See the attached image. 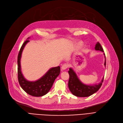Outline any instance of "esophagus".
Segmentation results:
<instances>
[{
	"mask_svg": "<svg viewBox=\"0 0 123 123\" xmlns=\"http://www.w3.org/2000/svg\"><path fill=\"white\" fill-rule=\"evenodd\" d=\"M68 66L67 64H63V65L62 66L61 68H62V70H66V69L68 68Z\"/></svg>",
	"mask_w": 123,
	"mask_h": 123,
	"instance_id": "1",
	"label": "esophagus"
}]
</instances>
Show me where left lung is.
Here are the masks:
<instances>
[{
	"mask_svg": "<svg viewBox=\"0 0 123 123\" xmlns=\"http://www.w3.org/2000/svg\"><path fill=\"white\" fill-rule=\"evenodd\" d=\"M95 49L96 50L104 52L101 44L98 42L96 44ZM104 55H105V58L104 65L106 66V62L105 53H104ZM68 73L69 74L68 87L70 91L74 95L77 97H88L93 95L97 91H98L101 87L102 83L104 81V77H103L101 82L98 84H95L93 85H86L80 81L76 73L72 68H69Z\"/></svg>",
	"mask_w": 123,
	"mask_h": 123,
	"instance_id": "8db88e82",
	"label": "left lung"
}]
</instances>
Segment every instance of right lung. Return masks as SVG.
<instances>
[{"instance_id":"add662e5","label":"right lung","mask_w":123,"mask_h":123,"mask_svg":"<svg viewBox=\"0 0 123 123\" xmlns=\"http://www.w3.org/2000/svg\"><path fill=\"white\" fill-rule=\"evenodd\" d=\"M29 37L27 38L19 52L17 58L18 64V79L19 84L24 91L29 95L34 97H41L46 95L52 86L56 78L60 74V66L50 69L47 73L41 78L35 81H29L26 79L21 71L20 59L23 50L29 41Z\"/></svg>"}]
</instances>
